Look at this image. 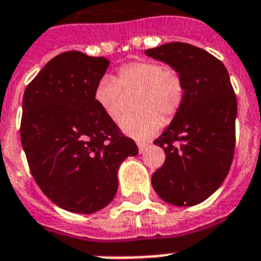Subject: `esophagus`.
<instances>
[{
    "instance_id": "34e87169",
    "label": "esophagus",
    "mask_w": 261,
    "mask_h": 261,
    "mask_svg": "<svg viewBox=\"0 0 261 261\" xmlns=\"http://www.w3.org/2000/svg\"><path fill=\"white\" fill-rule=\"evenodd\" d=\"M147 147H149V145L145 142H138V149H139V153H143V151L146 150Z\"/></svg>"
}]
</instances>
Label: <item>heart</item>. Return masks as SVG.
Listing matches in <instances>:
<instances>
[{"instance_id": "heart-1", "label": "heart", "mask_w": 261, "mask_h": 261, "mask_svg": "<svg viewBox=\"0 0 261 261\" xmlns=\"http://www.w3.org/2000/svg\"><path fill=\"white\" fill-rule=\"evenodd\" d=\"M122 92L137 93L134 108L138 112L122 119L120 127L135 139L154 135L165 122L181 111L186 101V83L180 71L150 59H138L122 65L116 77H102L96 85L93 97L100 110L111 120L123 114Z\"/></svg>"}]
</instances>
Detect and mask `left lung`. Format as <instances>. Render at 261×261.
<instances>
[{
    "label": "left lung",
    "instance_id": "8db88e82",
    "mask_svg": "<svg viewBox=\"0 0 261 261\" xmlns=\"http://www.w3.org/2000/svg\"><path fill=\"white\" fill-rule=\"evenodd\" d=\"M145 54L171 65L186 83V101L154 143L165 163L151 176L153 188L174 206H195L222 184L233 163L237 98L226 67L210 53L172 42Z\"/></svg>",
    "mask_w": 261,
    "mask_h": 261
}]
</instances>
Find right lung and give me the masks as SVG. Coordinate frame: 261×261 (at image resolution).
Instances as JSON below:
<instances>
[{"label": "right lung", "instance_id": "obj_1", "mask_svg": "<svg viewBox=\"0 0 261 261\" xmlns=\"http://www.w3.org/2000/svg\"><path fill=\"white\" fill-rule=\"evenodd\" d=\"M110 61L80 51L57 55L22 97L20 137L30 171L57 206L101 210L118 191V169L138 147L94 101Z\"/></svg>", "mask_w": 261, "mask_h": 261}]
</instances>
